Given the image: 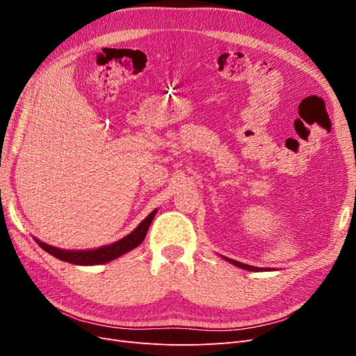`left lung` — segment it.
<instances>
[{
  "instance_id": "8db88e82",
  "label": "left lung",
  "mask_w": 356,
  "mask_h": 356,
  "mask_svg": "<svg viewBox=\"0 0 356 356\" xmlns=\"http://www.w3.org/2000/svg\"><path fill=\"white\" fill-rule=\"evenodd\" d=\"M225 261H229L230 264H233V266H236V267H241V268H245V270H251V272H263V270H266V268H261V267H254V266H250V264H243V263H239V261H236V260H232V258H227V257H222ZM268 270H270V268H268Z\"/></svg>"
}]
</instances>
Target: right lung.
<instances>
[{
	"label": "right lung",
	"mask_w": 356,
	"mask_h": 356,
	"mask_svg": "<svg viewBox=\"0 0 356 356\" xmlns=\"http://www.w3.org/2000/svg\"><path fill=\"white\" fill-rule=\"evenodd\" d=\"M157 211L154 209L152 213L147 215V218L143 220V222L138 225V227L124 236L123 239L117 241L111 245L96 248V250H88V251H68V250H60V248L47 245L44 242H41L35 239V242L42 248L46 252L50 255L59 258L62 261H67L71 264H77V266H95V264H105L111 260H115V258L122 257L123 254L135 250L138 245H141L143 241L145 239V234L148 232L149 224H152L154 215Z\"/></svg>",
	"instance_id": "obj_1"
}]
</instances>
